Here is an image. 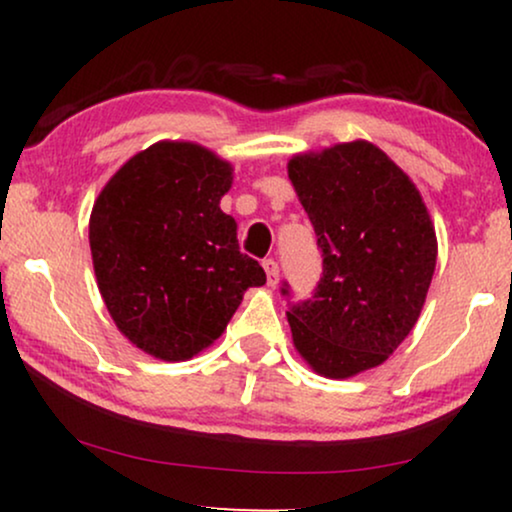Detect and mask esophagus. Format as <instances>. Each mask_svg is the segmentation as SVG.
Listing matches in <instances>:
<instances>
[{
    "mask_svg": "<svg viewBox=\"0 0 512 512\" xmlns=\"http://www.w3.org/2000/svg\"><path fill=\"white\" fill-rule=\"evenodd\" d=\"M263 268H265V275H268V286H277V282H279V265H277L275 258H265Z\"/></svg>",
    "mask_w": 512,
    "mask_h": 512,
    "instance_id": "esophagus-1",
    "label": "esophagus"
}]
</instances>
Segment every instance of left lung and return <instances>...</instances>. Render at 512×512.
<instances>
[{
    "label": "left lung",
    "instance_id": "1",
    "mask_svg": "<svg viewBox=\"0 0 512 512\" xmlns=\"http://www.w3.org/2000/svg\"><path fill=\"white\" fill-rule=\"evenodd\" d=\"M286 170L324 256L314 296L286 312L293 347L317 375L347 380L387 361L415 328L436 228L412 179L366 139L296 153Z\"/></svg>",
    "mask_w": 512,
    "mask_h": 512
}]
</instances>
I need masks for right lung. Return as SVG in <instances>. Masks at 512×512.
Here are the masks:
<instances>
[{
  "instance_id": "right-lung-1",
  "label": "right lung",
  "mask_w": 512,
  "mask_h": 512,
  "mask_svg": "<svg viewBox=\"0 0 512 512\" xmlns=\"http://www.w3.org/2000/svg\"><path fill=\"white\" fill-rule=\"evenodd\" d=\"M233 165L195 142H163L118 167L88 223L97 289L118 331L160 361H188L226 331L258 261L221 212Z\"/></svg>"
}]
</instances>
